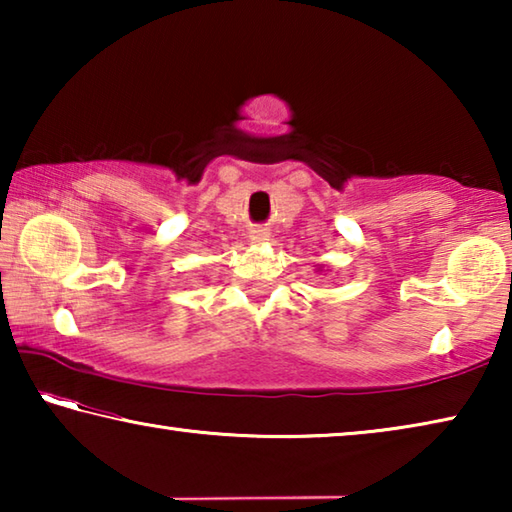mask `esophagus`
<instances>
[{"mask_svg":"<svg viewBox=\"0 0 512 512\" xmlns=\"http://www.w3.org/2000/svg\"><path fill=\"white\" fill-rule=\"evenodd\" d=\"M268 237H271V235H268V232H266V230H262V228L250 232V239H253L255 244H264V241H268Z\"/></svg>","mask_w":512,"mask_h":512,"instance_id":"esophagus-1","label":"esophagus"}]
</instances>
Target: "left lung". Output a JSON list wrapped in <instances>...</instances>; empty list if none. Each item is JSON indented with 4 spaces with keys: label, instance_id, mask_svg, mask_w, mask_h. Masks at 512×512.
Segmentation results:
<instances>
[{
    "label": "left lung",
    "instance_id": "8db88e82",
    "mask_svg": "<svg viewBox=\"0 0 512 512\" xmlns=\"http://www.w3.org/2000/svg\"><path fill=\"white\" fill-rule=\"evenodd\" d=\"M323 268H325L323 264H318V266H316V271H323ZM327 271H329V268H327Z\"/></svg>",
    "mask_w": 512,
    "mask_h": 512
}]
</instances>
